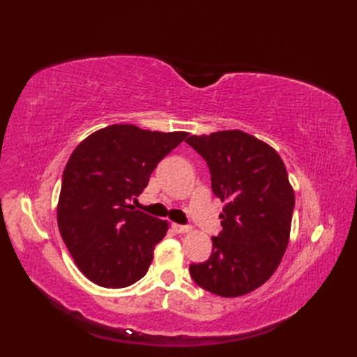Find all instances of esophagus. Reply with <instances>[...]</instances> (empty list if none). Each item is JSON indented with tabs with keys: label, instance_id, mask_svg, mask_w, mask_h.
I'll return each mask as SVG.
<instances>
[{
	"label": "esophagus",
	"instance_id": "1",
	"mask_svg": "<svg viewBox=\"0 0 357 357\" xmlns=\"http://www.w3.org/2000/svg\"><path fill=\"white\" fill-rule=\"evenodd\" d=\"M171 228L176 234H183V232H188L190 229L188 225H178V223H171Z\"/></svg>",
	"mask_w": 357,
	"mask_h": 357
}]
</instances>
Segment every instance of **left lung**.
Masks as SVG:
<instances>
[{"label":"left lung","mask_w":357,"mask_h":357,"mask_svg":"<svg viewBox=\"0 0 357 357\" xmlns=\"http://www.w3.org/2000/svg\"><path fill=\"white\" fill-rule=\"evenodd\" d=\"M186 143L207 162L213 193L226 202L211 256L190 264V277L214 295H245L274 274L286 252L295 208L286 167L273 147L238 129Z\"/></svg>","instance_id":"8db88e82"}]
</instances>
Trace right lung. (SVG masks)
I'll return each instance as SVG.
<instances>
[{"label":"right lung","mask_w":357,"mask_h":357,"mask_svg":"<svg viewBox=\"0 0 357 357\" xmlns=\"http://www.w3.org/2000/svg\"><path fill=\"white\" fill-rule=\"evenodd\" d=\"M186 137L110 125L71 153L62 174L58 226L75 265L92 283L121 289L146 275L168 223L131 202Z\"/></svg>","instance_id":"right-lung-1"}]
</instances>
